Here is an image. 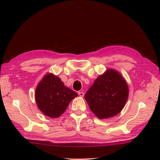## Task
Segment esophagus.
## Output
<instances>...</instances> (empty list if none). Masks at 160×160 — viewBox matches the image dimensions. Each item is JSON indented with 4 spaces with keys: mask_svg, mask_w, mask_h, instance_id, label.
I'll list each match as a JSON object with an SVG mask.
<instances>
[{
    "mask_svg": "<svg viewBox=\"0 0 160 160\" xmlns=\"http://www.w3.org/2000/svg\"><path fill=\"white\" fill-rule=\"evenodd\" d=\"M78 95H79V96H81V97H83L84 96V92H82V91H79V92H78Z\"/></svg>",
    "mask_w": 160,
    "mask_h": 160,
    "instance_id": "34e87169",
    "label": "esophagus"
}]
</instances>
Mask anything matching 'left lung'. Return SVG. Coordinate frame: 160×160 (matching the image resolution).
<instances>
[{"label": "left lung", "instance_id": "left-lung-1", "mask_svg": "<svg viewBox=\"0 0 160 160\" xmlns=\"http://www.w3.org/2000/svg\"><path fill=\"white\" fill-rule=\"evenodd\" d=\"M128 96V86L124 78L116 71L110 69L95 80L84 98L98 118L106 119L120 113Z\"/></svg>", "mask_w": 160, "mask_h": 160}]
</instances>
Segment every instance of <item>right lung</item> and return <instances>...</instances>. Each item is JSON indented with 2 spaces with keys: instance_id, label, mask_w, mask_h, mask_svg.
I'll list each match as a JSON object with an SVG mask.
<instances>
[{
  "instance_id": "right-lung-1",
  "label": "right lung",
  "mask_w": 160,
  "mask_h": 160,
  "mask_svg": "<svg viewBox=\"0 0 160 160\" xmlns=\"http://www.w3.org/2000/svg\"><path fill=\"white\" fill-rule=\"evenodd\" d=\"M77 96L76 92L64 86L59 78L51 73L40 81L35 93L39 109L52 118L60 117Z\"/></svg>"
}]
</instances>
